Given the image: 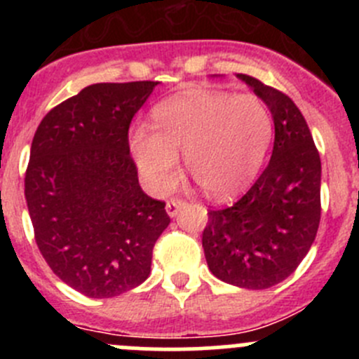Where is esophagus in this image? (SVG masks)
<instances>
[{
    "label": "esophagus",
    "mask_w": 359,
    "mask_h": 359,
    "mask_svg": "<svg viewBox=\"0 0 359 359\" xmlns=\"http://www.w3.org/2000/svg\"><path fill=\"white\" fill-rule=\"evenodd\" d=\"M184 205H186V201L182 200H170L166 203V213H168L170 217H175Z\"/></svg>",
    "instance_id": "esophagus-1"
}]
</instances>
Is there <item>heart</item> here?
<instances>
[{
	"mask_svg": "<svg viewBox=\"0 0 359 359\" xmlns=\"http://www.w3.org/2000/svg\"><path fill=\"white\" fill-rule=\"evenodd\" d=\"M154 130L140 126L130 147L144 182L166 193L179 173V154L203 193L227 198L259 172L273 121L255 95L203 92L177 97L154 109Z\"/></svg>",
	"mask_w": 359,
	"mask_h": 359,
	"instance_id": "heart-1",
	"label": "heart"
}]
</instances>
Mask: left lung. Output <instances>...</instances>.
<instances>
[{"mask_svg": "<svg viewBox=\"0 0 359 359\" xmlns=\"http://www.w3.org/2000/svg\"><path fill=\"white\" fill-rule=\"evenodd\" d=\"M273 114V156L245 196L208 210L203 250L226 283L264 290L287 280L309 252L321 217V159L302 112L288 95L238 74Z\"/></svg>", "mask_w": 359, "mask_h": 359, "instance_id": "obj_1", "label": "left lung"}]
</instances>
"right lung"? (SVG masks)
Instances as JSON below:
<instances>
[{
  "label": "right lung",
  "instance_id": "obj_1",
  "mask_svg": "<svg viewBox=\"0 0 359 359\" xmlns=\"http://www.w3.org/2000/svg\"><path fill=\"white\" fill-rule=\"evenodd\" d=\"M158 81L97 83L39 123L25 170L34 240L50 269L92 299L139 287L168 227L139 186L128 128Z\"/></svg>",
  "mask_w": 359,
  "mask_h": 359
}]
</instances>
